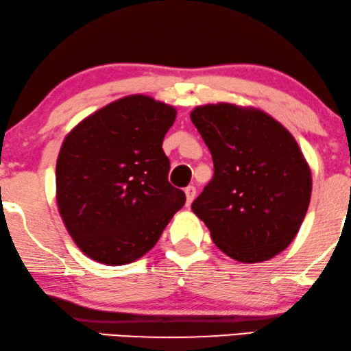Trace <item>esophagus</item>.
<instances>
[{
  "mask_svg": "<svg viewBox=\"0 0 351 351\" xmlns=\"http://www.w3.org/2000/svg\"><path fill=\"white\" fill-rule=\"evenodd\" d=\"M184 194H186V205L191 206L192 200L195 199V194H197V189L194 186H187L184 189Z\"/></svg>",
  "mask_w": 351,
  "mask_h": 351,
  "instance_id": "34e87169",
  "label": "esophagus"
}]
</instances>
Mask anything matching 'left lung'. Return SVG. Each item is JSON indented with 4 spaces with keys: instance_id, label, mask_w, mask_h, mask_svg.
<instances>
[{
    "instance_id": "8db88e82",
    "label": "left lung",
    "mask_w": 351,
    "mask_h": 351,
    "mask_svg": "<svg viewBox=\"0 0 351 351\" xmlns=\"http://www.w3.org/2000/svg\"><path fill=\"white\" fill-rule=\"evenodd\" d=\"M191 121L215 165L192 211L232 259H272L298 235L312 195V173L294 136L264 111L230 103L197 106Z\"/></svg>"
}]
</instances>
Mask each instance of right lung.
Returning a JSON list of instances; mask_svg holds the SVG:
<instances>
[{"label":"right lung","mask_w":351,"mask_h":351,"mask_svg":"<svg viewBox=\"0 0 351 351\" xmlns=\"http://www.w3.org/2000/svg\"><path fill=\"white\" fill-rule=\"evenodd\" d=\"M176 110L128 95L86 117L58 152L57 205L68 234L97 263L124 265L160 239L186 195L162 149Z\"/></svg>","instance_id":"1"}]
</instances>
